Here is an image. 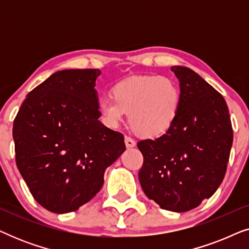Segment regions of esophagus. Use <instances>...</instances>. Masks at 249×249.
I'll return each mask as SVG.
<instances>
[{"label": "esophagus", "mask_w": 249, "mask_h": 249, "mask_svg": "<svg viewBox=\"0 0 249 249\" xmlns=\"http://www.w3.org/2000/svg\"><path fill=\"white\" fill-rule=\"evenodd\" d=\"M124 142H125V146H127V148H132L136 146V142L132 138L128 137V136H125L124 137Z\"/></svg>", "instance_id": "1"}]
</instances>
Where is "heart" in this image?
Masks as SVG:
<instances>
[{
	"label": "heart",
	"mask_w": 249,
	"mask_h": 249,
	"mask_svg": "<svg viewBox=\"0 0 249 249\" xmlns=\"http://www.w3.org/2000/svg\"><path fill=\"white\" fill-rule=\"evenodd\" d=\"M111 98L98 102V112L110 127H118L128 113L130 128L138 136L158 138L175 124L180 90L171 78L145 74L128 78L112 88Z\"/></svg>",
	"instance_id": "b5f03b06"
}]
</instances>
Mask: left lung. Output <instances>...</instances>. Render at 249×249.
Wrapping results in <instances>:
<instances>
[{"label": "left lung", "instance_id": "8db88e82", "mask_svg": "<svg viewBox=\"0 0 249 249\" xmlns=\"http://www.w3.org/2000/svg\"><path fill=\"white\" fill-rule=\"evenodd\" d=\"M171 70L180 83L178 113L166 134L137 142L144 156L138 178L161 209L187 212L219 188L233 134L222 95L189 68Z\"/></svg>", "mask_w": 249, "mask_h": 249}]
</instances>
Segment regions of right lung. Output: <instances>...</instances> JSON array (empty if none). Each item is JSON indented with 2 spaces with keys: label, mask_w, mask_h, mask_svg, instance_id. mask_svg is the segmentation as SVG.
Segmentation results:
<instances>
[{
  "label": "right lung",
  "mask_w": 249,
  "mask_h": 249,
  "mask_svg": "<svg viewBox=\"0 0 249 249\" xmlns=\"http://www.w3.org/2000/svg\"><path fill=\"white\" fill-rule=\"evenodd\" d=\"M98 69L57 71L27 95L13 122L16 163L44 209L68 213L100 192L125 151L124 135L98 120Z\"/></svg>",
  "instance_id": "right-lung-1"
}]
</instances>
